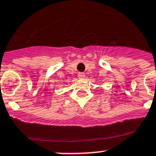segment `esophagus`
<instances>
[{"label":"esophagus","instance_id":"1","mask_svg":"<svg viewBox=\"0 0 156 156\" xmlns=\"http://www.w3.org/2000/svg\"><path fill=\"white\" fill-rule=\"evenodd\" d=\"M77 76H78V78H79L80 80L84 79V77H85V74H84L83 73H79Z\"/></svg>","mask_w":156,"mask_h":156}]
</instances>
